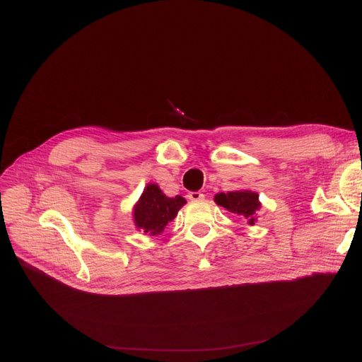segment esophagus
<instances>
[{
    "instance_id": "1",
    "label": "esophagus",
    "mask_w": 362,
    "mask_h": 362,
    "mask_svg": "<svg viewBox=\"0 0 362 362\" xmlns=\"http://www.w3.org/2000/svg\"><path fill=\"white\" fill-rule=\"evenodd\" d=\"M187 198L191 199V201H201V199H204V194H201V192H191L187 195Z\"/></svg>"
}]
</instances>
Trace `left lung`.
Masks as SVG:
<instances>
[{
    "instance_id": "left-lung-1",
    "label": "left lung",
    "mask_w": 362,
    "mask_h": 362,
    "mask_svg": "<svg viewBox=\"0 0 362 362\" xmlns=\"http://www.w3.org/2000/svg\"><path fill=\"white\" fill-rule=\"evenodd\" d=\"M214 202L223 206L226 211H229L246 223L254 226L257 223V211L261 208L258 194L250 191V189H240V191L232 192H220L214 197Z\"/></svg>"
}]
</instances>
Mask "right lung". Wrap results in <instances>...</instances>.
Here are the masks:
<instances>
[{"label": "right lung", "mask_w": 362, "mask_h": 362, "mask_svg": "<svg viewBox=\"0 0 362 362\" xmlns=\"http://www.w3.org/2000/svg\"><path fill=\"white\" fill-rule=\"evenodd\" d=\"M186 199L180 195L168 198L157 183H148L138 202L133 205V221L139 232L157 236L164 227L173 221Z\"/></svg>", "instance_id": "obj_1"}]
</instances>
